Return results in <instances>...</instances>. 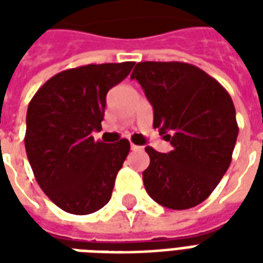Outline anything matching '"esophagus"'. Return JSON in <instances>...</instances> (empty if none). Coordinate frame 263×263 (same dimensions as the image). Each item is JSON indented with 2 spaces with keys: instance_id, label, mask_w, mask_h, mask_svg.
Listing matches in <instances>:
<instances>
[{
  "instance_id": "34e87169",
  "label": "esophagus",
  "mask_w": 263,
  "mask_h": 263,
  "mask_svg": "<svg viewBox=\"0 0 263 263\" xmlns=\"http://www.w3.org/2000/svg\"><path fill=\"white\" fill-rule=\"evenodd\" d=\"M131 149L132 151H139V149H142V146H138V145H134V143H131Z\"/></svg>"
}]
</instances>
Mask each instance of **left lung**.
<instances>
[{"label": "left lung", "instance_id": "8db88e82", "mask_svg": "<svg viewBox=\"0 0 263 263\" xmlns=\"http://www.w3.org/2000/svg\"><path fill=\"white\" fill-rule=\"evenodd\" d=\"M137 79L154 107V128L173 146H151L142 173L151 197L163 207L187 210L203 203L231 163L238 137L235 107L218 81L182 62H141Z\"/></svg>", "mask_w": 263, "mask_h": 263}]
</instances>
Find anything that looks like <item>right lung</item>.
<instances>
[{
    "instance_id": "add662e5",
    "label": "right lung",
    "mask_w": 263,
    "mask_h": 263,
    "mask_svg": "<svg viewBox=\"0 0 263 263\" xmlns=\"http://www.w3.org/2000/svg\"><path fill=\"white\" fill-rule=\"evenodd\" d=\"M134 62L63 70L43 84L26 112L25 149L37 184L58 207L86 215L111 198L117 173L129 154L128 139L94 141L105 96L129 74Z\"/></svg>"
}]
</instances>
